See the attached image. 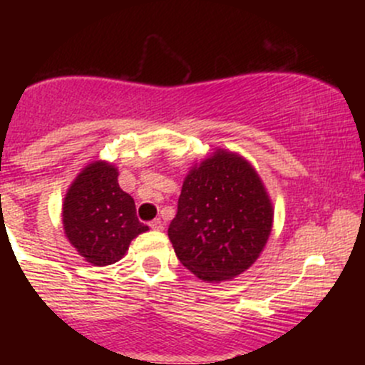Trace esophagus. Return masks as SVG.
Segmentation results:
<instances>
[{"mask_svg": "<svg viewBox=\"0 0 365 365\" xmlns=\"http://www.w3.org/2000/svg\"><path fill=\"white\" fill-rule=\"evenodd\" d=\"M149 226H150V228H153V230H158V232H159V230L165 228V221H163L161 217H156V220L150 221Z\"/></svg>", "mask_w": 365, "mask_h": 365, "instance_id": "obj_1", "label": "esophagus"}]
</instances>
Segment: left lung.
<instances>
[{"label":"left lung","instance_id":"obj_1","mask_svg":"<svg viewBox=\"0 0 365 365\" xmlns=\"http://www.w3.org/2000/svg\"><path fill=\"white\" fill-rule=\"evenodd\" d=\"M274 207L244 156L216 148L190 166L168 237L197 278L221 283L245 273L269 240Z\"/></svg>","mask_w":365,"mask_h":365}]
</instances>
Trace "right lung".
Instances as JSON below:
<instances>
[{
  "label": "right lung",
  "instance_id": "1",
  "mask_svg": "<svg viewBox=\"0 0 365 365\" xmlns=\"http://www.w3.org/2000/svg\"><path fill=\"white\" fill-rule=\"evenodd\" d=\"M118 168L92 161L75 177L61 206L65 237L92 266H110L127 254L130 242L149 226L137 220L132 195L118 185Z\"/></svg>",
  "mask_w": 365,
  "mask_h": 365
}]
</instances>
